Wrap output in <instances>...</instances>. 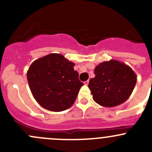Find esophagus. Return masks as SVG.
I'll return each instance as SVG.
<instances>
[{"label": "esophagus", "instance_id": "esophagus-1", "mask_svg": "<svg viewBox=\"0 0 152 152\" xmlns=\"http://www.w3.org/2000/svg\"><path fill=\"white\" fill-rule=\"evenodd\" d=\"M84 84H85V85H88V84H89V81H88V80H87V81H85V82H84Z\"/></svg>", "mask_w": 152, "mask_h": 152}]
</instances>
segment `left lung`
<instances>
[{
	"instance_id": "obj_1",
	"label": "left lung",
	"mask_w": 152,
	"mask_h": 152,
	"mask_svg": "<svg viewBox=\"0 0 152 152\" xmlns=\"http://www.w3.org/2000/svg\"><path fill=\"white\" fill-rule=\"evenodd\" d=\"M96 76L88 87L99 105L113 107L129 99L137 82V76L129 65L115 59L105 61L95 67Z\"/></svg>"
}]
</instances>
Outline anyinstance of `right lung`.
<instances>
[{
	"label": "right lung",
	"mask_w": 152,
	"mask_h": 152,
	"mask_svg": "<svg viewBox=\"0 0 152 152\" xmlns=\"http://www.w3.org/2000/svg\"><path fill=\"white\" fill-rule=\"evenodd\" d=\"M74 65L59 53H50L32 62L27 71V80L34 98L41 107L61 112L73 104L84 85Z\"/></svg>",
	"instance_id": "add662e5"
}]
</instances>
